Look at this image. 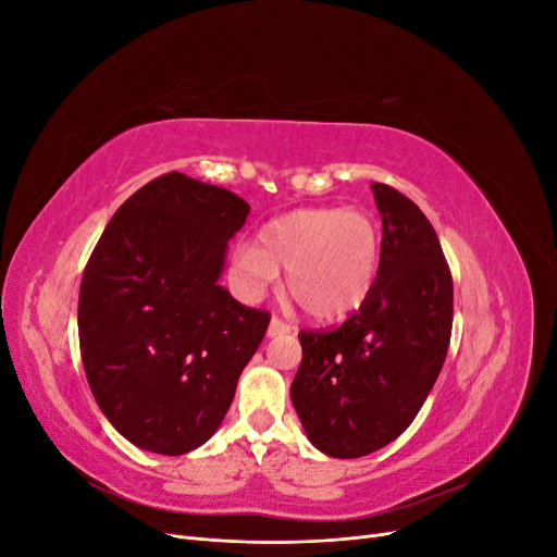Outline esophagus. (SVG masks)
I'll list each match as a JSON object with an SVG mask.
<instances>
[{
  "instance_id": "esophagus-1",
  "label": "esophagus",
  "mask_w": 557,
  "mask_h": 557,
  "mask_svg": "<svg viewBox=\"0 0 557 557\" xmlns=\"http://www.w3.org/2000/svg\"><path fill=\"white\" fill-rule=\"evenodd\" d=\"M281 334H295V327L293 325H288V323H283L281 318H272L269 320V327H267V336H281Z\"/></svg>"
}]
</instances>
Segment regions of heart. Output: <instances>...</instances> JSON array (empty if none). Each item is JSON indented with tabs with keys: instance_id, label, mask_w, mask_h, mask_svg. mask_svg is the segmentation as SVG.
<instances>
[{
	"instance_id": "heart-1",
	"label": "heart",
	"mask_w": 557,
	"mask_h": 557,
	"mask_svg": "<svg viewBox=\"0 0 557 557\" xmlns=\"http://www.w3.org/2000/svg\"><path fill=\"white\" fill-rule=\"evenodd\" d=\"M381 262V230L364 211L299 209L269 221L256 244L232 256V278L258 299L285 274L297 305L315 320L358 311L372 293Z\"/></svg>"
}]
</instances>
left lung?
<instances>
[{
    "label": "left lung",
    "mask_w": 557,
    "mask_h": 557,
    "mask_svg": "<svg viewBox=\"0 0 557 557\" xmlns=\"http://www.w3.org/2000/svg\"><path fill=\"white\" fill-rule=\"evenodd\" d=\"M383 239L364 305L332 332H299L290 385L309 442L362 458L411 425L440 376L453 327V278L434 227L409 197L372 183Z\"/></svg>",
    "instance_id": "left-lung-1"
}]
</instances>
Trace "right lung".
Listing matches in <instances>:
<instances>
[{"label":"right lung","instance_id":"right-lung-1","mask_svg":"<svg viewBox=\"0 0 557 557\" xmlns=\"http://www.w3.org/2000/svg\"><path fill=\"white\" fill-rule=\"evenodd\" d=\"M248 211L239 195L172 172L134 193L92 250L81 358L99 409L134 446L183 455L223 423L269 325L218 283Z\"/></svg>","mask_w":557,"mask_h":557}]
</instances>
